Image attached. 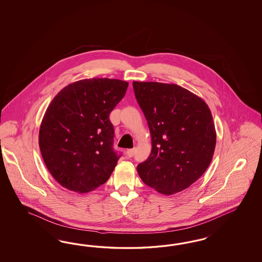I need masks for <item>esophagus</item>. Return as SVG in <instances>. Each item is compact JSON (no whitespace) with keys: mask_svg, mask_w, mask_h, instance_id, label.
Returning a JSON list of instances; mask_svg holds the SVG:
<instances>
[{"mask_svg":"<svg viewBox=\"0 0 262 262\" xmlns=\"http://www.w3.org/2000/svg\"><path fill=\"white\" fill-rule=\"evenodd\" d=\"M126 155H127V158H133V157H134V155H135V148L127 150V151H126Z\"/></svg>","mask_w":262,"mask_h":262,"instance_id":"1","label":"esophagus"}]
</instances>
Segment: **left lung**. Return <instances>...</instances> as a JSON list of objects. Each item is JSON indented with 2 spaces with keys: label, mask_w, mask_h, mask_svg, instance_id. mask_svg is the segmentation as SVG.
<instances>
[{
  "label": "left lung",
  "mask_w": 262,
  "mask_h": 262,
  "mask_svg": "<svg viewBox=\"0 0 262 262\" xmlns=\"http://www.w3.org/2000/svg\"><path fill=\"white\" fill-rule=\"evenodd\" d=\"M135 98L150 128V157L138 164L144 183L164 195L189 187L209 166L216 132L207 104L177 84L134 81Z\"/></svg>",
  "instance_id": "left-lung-1"
}]
</instances>
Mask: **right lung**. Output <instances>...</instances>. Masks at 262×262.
<instances>
[{
  "label": "right lung",
  "instance_id": "add662e5",
  "mask_svg": "<svg viewBox=\"0 0 262 262\" xmlns=\"http://www.w3.org/2000/svg\"><path fill=\"white\" fill-rule=\"evenodd\" d=\"M127 81L86 79L64 88L48 106L39 147L49 172L69 190L86 193L105 183L121 155L113 149L110 114Z\"/></svg>",
  "mask_w": 262,
  "mask_h": 262
}]
</instances>
